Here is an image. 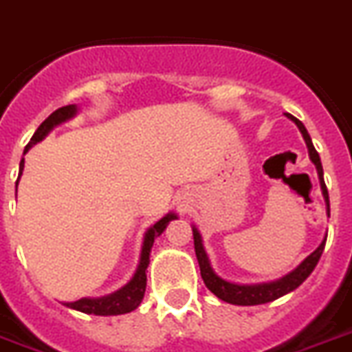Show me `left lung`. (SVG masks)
<instances>
[{"label": "left lung", "mask_w": 352, "mask_h": 352, "mask_svg": "<svg viewBox=\"0 0 352 352\" xmlns=\"http://www.w3.org/2000/svg\"><path fill=\"white\" fill-rule=\"evenodd\" d=\"M288 116V114H286ZM295 125L299 126L300 134H302L304 141H306V146H308L309 159L311 162L317 166L318 173V181H320L322 195H324V200H326L327 206V217H329V195H327L326 182H324V171H322V162L320 157H318V152L315 150L311 143V138H309L306 126L300 123L297 118L288 116ZM327 238V236H326ZM326 238L318 245V249L315 252H311L308 258L300 263L299 267L292 270L288 276L277 279V281L272 283H261V285H234V283H229L226 279H221L220 276L214 274V270L211 268V263H209L208 254L204 250L202 245V236L197 231V227H193V240H195V254H197V259H199V267H200V276H202L204 283L208 286L212 294L217 295L218 299L226 300L229 304H238V306H256V304H265L272 302V300L279 299L283 295L290 294L295 288H299L308 276L313 272V268L317 267L318 259L322 256V250H324V245H326Z\"/></svg>", "instance_id": "8db88e82"}]
</instances>
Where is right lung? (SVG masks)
<instances>
[{
	"label": "right lung",
	"instance_id": "obj_1",
	"mask_svg": "<svg viewBox=\"0 0 352 352\" xmlns=\"http://www.w3.org/2000/svg\"><path fill=\"white\" fill-rule=\"evenodd\" d=\"M76 114V105H66V107L57 109L55 112H52L46 120L39 125V129L35 131L34 138L30 140V143L25 146V153L34 146L35 143H39L46 138L53 126L60 125L64 121H67L69 118H73ZM23 168H25V159H21L19 162V177L23 173ZM19 177H17V182H19ZM16 182V184H17ZM17 188V186H16ZM175 212H168L166 217H162L157 223H153L150 227L146 234H144L143 249H141V258L140 265H138V270H135L134 277L131 281L126 283L123 288H120L118 292L111 295H105V297H98V299H80L75 300V302H66L67 308H73L76 311L89 313V315H123V313L134 311L138 306L141 304L144 297V290H146V267L150 263V250H152L153 240L157 236L162 234V231L166 229V226L171 220H175Z\"/></svg>",
	"mask_w": 352,
	"mask_h": 352
}]
</instances>
